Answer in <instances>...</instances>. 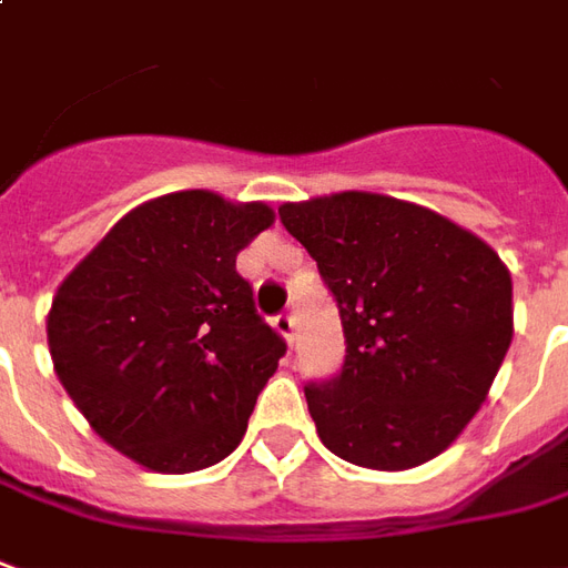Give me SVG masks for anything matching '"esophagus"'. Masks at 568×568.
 <instances>
[{
	"label": "esophagus",
	"instance_id": "1",
	"mask_svg": "<svg viewBox=\"0 0 568 568\" xmlns=\"http://www.w3.org/2000/svg\"><path fill=\"white\" fill-rule=\"evenodd\" d=\"M273 325H276V332H280L288 344H295V316H292V313H280V316L273 320Z\"/></svg>",
	"mask_w": 568,
	"mask_h": 568
}]
</instances>
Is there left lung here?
<instances>
[{"mask_svg":"<svg viewBox=\"0 0 568 568\" xmlns=\"http://www.w3.org/2000/svg\"><path fill=\"white\" fill-rule=\"evenodd\" d=\"M338 301L347 356L307 384L338 458L408 470L446 452L486 403L514 338V283L489 243L415 202L344 190L280 205Z\"/></svg>","mask_w":568,"mask_h":568,"instance_id":"obj_1","label":"left lung"}]
</instances>
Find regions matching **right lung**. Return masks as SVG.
Listing matches in <instances>:
<instances>
[{
    "label": "right lung",
    "mask_w": 568,
    "mask_h": 568,
    "mask_svg": "<svg viewBox=\"0 0 568 568\" xmlns=\"http://www.w3.org/2000/svg\"><path fill=\"white\" fill-rule=\"evenodd\" d=\"M273 221L267 202L178 190L119 217L67 273L51 363L106 446L193 474L243 443L285 341L257 316L236 255Z\"/></svg>",
    "instance_id": "right-lung-1"
}]
</instances>
